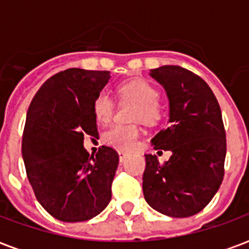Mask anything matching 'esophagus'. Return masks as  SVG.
Segmentation results:
<instances>
[{"instance_id":"34e87169","label":"esophagus","mask_w":249,"mask_h":249,"mask_svg":"<svg viewBox=\"0 0 249 249\" xmlns=\"http://www.w3.org/2000/svg\"><path fill=\"white\" fill-rule=\"evenodd\" d=\"M129 156V155H128V153H126V152H123V151H120L119 152V157H120V161H124L125 159H126V157Z\"/></svg>"}]
</instances>
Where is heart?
<instances>
[{"label": "heart", "mask_w": 249, "mask_h": 249, "mask_svg": "<svg viewBox=\"0 0 249 249\" xmlns=\"http://www.w3.org/2000/svg\"><path fill=\"white\" fill-rule=\"evenodd\" d=\"M121 101H135L130 119L141 120L145 124H156L161 119V105L159 104V92L151 82L142 78H135L117 88ZM93 113L100 123H108L114 113V101L107 92H100L93 101ZM140 126L132 124H116L110 126L103 136V140L110 146L121 151H130L140 137Z\"/></svg>", "instance_id": "b5f03b06"}]
</instances>
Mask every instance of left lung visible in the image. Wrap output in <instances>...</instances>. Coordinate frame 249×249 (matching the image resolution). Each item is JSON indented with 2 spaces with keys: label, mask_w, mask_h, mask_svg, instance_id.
<instances>
[{
  "label": "left lung",
  "mask_w": 249,
  "mask_h": 249,
  "mask_svg": "<svg viewBox=\"0 0 249 249\" xmlns=\"http://www.w3.org/2000/svg\"><path fill=\"white\" fill-rule=\"evenodd\" d=\"M151 76L169 98V125L151 140L172 151L168 161L146 155L142 191L152 208L172 217L203 211L224 178L227 140L221 110L212 89L183 66L164 65Z\"/></svg>",
  "instance_id": "1"
}]
</instances>
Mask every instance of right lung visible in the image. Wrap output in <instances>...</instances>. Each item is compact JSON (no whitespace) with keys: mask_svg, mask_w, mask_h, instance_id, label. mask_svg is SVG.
<instances>
[{"mask_svg":"<svg viewBox=\"0 0 249 249\" xmlns=\"http://www.w3.org/2000/svg\"><path fill=\"white\" fill-rule=\"evenodd\" d=\"M110 78L108 71L71 68L48 78L28 109L22 133L26 176L46 212L65 223L87 221L107 208L119 153L84 149L96 137L93 101Z\"/></svg>","mask_w":249,"mask_h":249,"instance_id":"1","label":"right lung"}]
</instances>
